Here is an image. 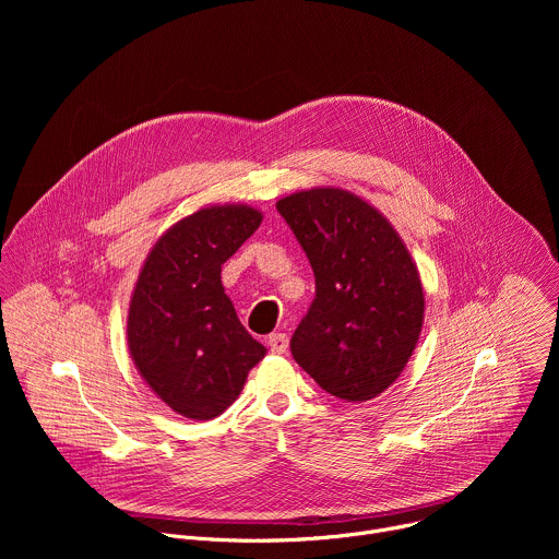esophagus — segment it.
I'll return each instance as SVG.
<instances>
[{
  "label": "esophagus",
  "instance_id": "obj_1",
  "mask_svg": "<svg viewBox=\"0 0 559 559\" xmlns=\"http://www.w3.org/2000/svg\"><path fill=\"white\" fill-rule=\"evenodd\" d=\"M267 345H270V349H272L274 354H285L287 347H289V338H287L285 334H272V336L267 338Z\"/></svg>",
  "mask_w": 559,
  "mask_h": 559
}]
</instances>
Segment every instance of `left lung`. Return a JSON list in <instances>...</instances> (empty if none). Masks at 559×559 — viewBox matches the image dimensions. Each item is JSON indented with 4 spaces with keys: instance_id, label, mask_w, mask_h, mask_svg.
Masks as SVG:
<instances>
[{
    "instance_id": "left-lung-1",
    "label": "left lung",
    "mask_w": 559,
    "mask_h": 559,
    "mask_svg": "<svg viewBox=\"0 0 559 559\" xmlns=\"http://www.w3.org/2000/svg\"><path fill=\"white\" fill-rule=\"evenodd\" d=\"M276 210L316 276L292 356L341 401H371L403 373L418 345L425 323L418 267L382 212L349 190H300Z\"/></svg>"
}]
</instances>
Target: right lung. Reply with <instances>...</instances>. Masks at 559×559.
Instances as JSON below:
<instances>
[{
	"instance_id": "add662e5",
	"label": "right lung",
	"mask_w": 559,
	"mask_h": 559,
	"mask_svg": "<svg viewBox=\"0 0 559 559\" xmlns=\"http://www.w3.org/2000/svg\"><path fill=\"white\" fill-rule=\"evenodd\" d=\"M246 203L207 205L150 250L128 309V349L156 397L190 420L221 416L267 354L236 316L221 265L259 229Z\"/></svg>"
}]
</instances>
